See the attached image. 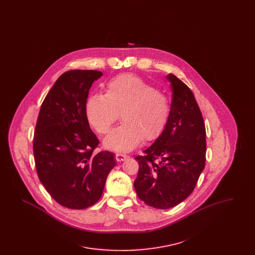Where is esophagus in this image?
Instances as JSON below:
<instances>
[{"label": "esophagus", "mask_w": 255, "mask_h": 255, "mask_svg": "<svg viewBox=\"0 0 255 255\" xmlns=\"http://www.w3.org/2000/svg\"><path fill=\"white\" fill-rule=\"evenodd\" d=\"M126 158H128L127 155H124V154H116V159H117L118 161L125 160Z\"/></svg>", "instance_id": "obj_1"}]
</instances>
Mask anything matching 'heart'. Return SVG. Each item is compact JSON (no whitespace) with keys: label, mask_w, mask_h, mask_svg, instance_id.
I'll return each mask as SVG.
<instances>
[{"label":"heart","mask_w":255,"mask_h":255,"mask_svg":"<svg viewBox=\"0 0 255 255\" xmlns=\"http://www.w3.org/2000/svg\"><path fill=\"white\" fill-rule=\"evenodd\" d=\"M122 125L104 140L114 151L127 152L141 139L157 138L169 120L168 98L137 76L121 75L106 86L105 95L96 94L86 104L88 122L99 134H106L120 119Z\"/></svg>","instance_id":"obj_1"}]
</instances>
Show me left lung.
<instances>
[{"label": "left lung", "mask_w": 255, "mask_h": 255, "mask_svg": "<svg viewBox=\"0 0 255 255\" xmlns=\"http://www.w3.org/2000/svg\"><path fill=\"white\" fill-rule=\"evenodd\" d=\"M166 78L172 89L169 120L156 141L134 158L135 192L158 209L176 206L191 194L206 164V126L194 95L174 74Z\"/></svg>", "instance_id": "8db88e82"}]
</instances>
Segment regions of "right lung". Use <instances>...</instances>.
Masks as SVG:
<instances>
[{
	"mask_svg": "<svg viewBox=\"0 0 255 255\" xmlns=\"http://www.w3.org/2000/svg\"><path fill=\"white\" fill-rule=\"evenodd\" d=\"M101 76L93 70L63 73L37 119L33 153L39 180L52 199L71 209L95 205L116 165L113 153H95L99 141L86 116L90 88Z\"/></svg>",
	"mask_w": 255,
	"mask_h": 255,
	"instance_id": "right-lung-1",
	"label": "right lung"
}]
</instances>
